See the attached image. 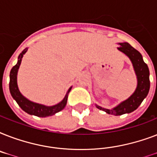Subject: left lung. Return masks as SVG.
<instances>
[{"label": "left lung", "mask_w": 157, "mask_h": 157, "mask_svg": "<svg viewBox=\"0 0 157 157\" xmlns=\"http://www.w3.org/2000/svg\"><path fill=\"white\" fill-rule=\"evenodd\" d=\"M118 50L125 54L131 60L134 71L138 78V86L134 93L124 102H122L113 109H106L96 105L97 108L103 110L108 114L120 116L124 113H129L136 110L147 97L150 89V80H149L148 67L144 63L142 54L132 47L129 43H120Z\"/></svg>", "instance_id": "obj_1"}]
</instances>
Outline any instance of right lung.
Masks as SVG:
<instances>
[{
  "mask_svg": "<svg viewBox=\"0 0 157 157\" xmlns=\"http://www.w3.org/2000/svg\"><path fill=\"white\" fill-rule=\"evenodd\" d=\"M27 50H28L25 49V50H23L22 51V53L19 54V56L18 58L17 64L14 65L11 69L10 74V91L11 96L17 102L18 106L28 114L34 115V116H36V117H39L53 116L57 112H60L61 110H63L67 104L68 93L70 92L71 88L69 89L66 96H65V98L63 99V101H61L58 104L52 106V107H46V106L39 104V103H33V102H31L28 99H27L25 97H23L19 92V90H18V85H17V73H18V67L20 66L22 58H23V54L27 52Z\"/></svg>",
  "mask_w": 157,
  "mask_h": 157,
  "instance_id": "1",
  "label": "right lung"
}]
</instances>
